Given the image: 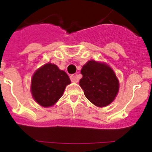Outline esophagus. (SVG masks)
<instances>
[{"label":"esophagus","mask_w":152,"mask_h":152,"mask_svg":"<svg viewBox=\"0 0 152 152\" xmlns=\"http://www.w3.org/2000/svg\"><path fill=\"white\" fill-rule=\"evenodd\" d=\"M70 78H71V80L74 83H77L79 81V77L78 75L77 74H73L70 76Z\"/></svg>","instance_id":"1"}]
</instances>
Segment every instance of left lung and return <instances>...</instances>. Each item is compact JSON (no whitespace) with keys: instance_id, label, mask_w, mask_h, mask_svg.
I'll use <instances>...</instances> for the list:
<instances>
[{"instance_id":"obj_1","label":"left lung","mask_w":152,"mask_h":152,"mask_svg":"<svg viewBox=\"0 0 152 152\" xmlns=\"http://www.w3.org/2000/svg\"><path fill=\"white\" fill-rule=\"evenodd\" d=\"M83 75L79 81L88 100L98 107L110 104L119 91V80L108 64L91 60L80 71Z\"/></svg>"}]
</instances>
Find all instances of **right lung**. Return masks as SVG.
Here are the masks:
<instances>
[{
    "mask_svg": "<svg viewBox=\"0 0 152 152\" xmlns=\"http://www.w3.org/2000/svg\"><path fill=\"white\" fill-rule=\"evenodd\" d=\"M71 84L66 72L57 65L47 63L37 69L31 80V93L36 103L44 107H52L62 96Z\"/></svg>",
    "mask_w": 152,
    "mask_h": 152,
    "instance_id": "right-lung-1",
    "label": "right lung"
}]
</instances>
